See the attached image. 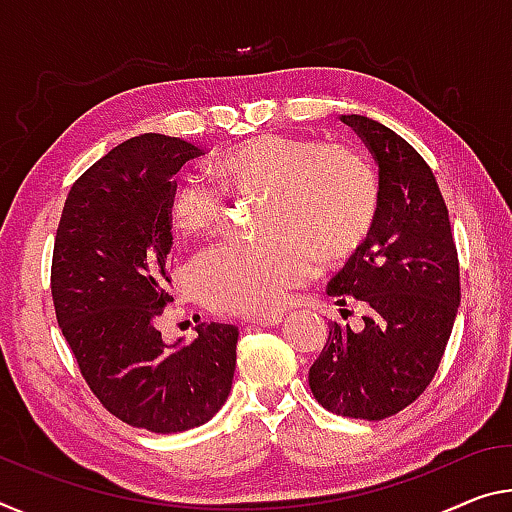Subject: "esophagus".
I'll use <instances>...</instances> for the list:
<instances>
[{
    "mask_svg": "<svg viewBox=\"0 0 512 512\" xmlns=\"http://www.w3.org/2000/svg\"><path fill=\"white\" fill-rule=\"evenodd\" d=\"M280 321L282 314H253L246 319V323H253V326H278Z\"/></svg>",
    "mask_w": 512,
    "mask_h": 512,
    "instance_id": "obj_1",
    "label": "esophagus"
}]
</instances>
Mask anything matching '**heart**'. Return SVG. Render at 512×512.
<instances>
[{
  "instance_id": "b5f03b06",
  "label": "heart",
  "mask_w": 512,
  "mask_h": 512,
  "mask_svg": "<svg viewBox=\"0 0 512 512\" xmlns=\"http://www.w3.org/2000/svg\"><path fill=\"white\" fill-rule=\"evenodd\" d=\"M216 182L184 175L168 200L182 237L212 232L232 196H266L257 243H218L193 262V285L207 305L232 314H266L314 278L321 255H353L378 216L380 184L367 159L346 145L264 134L232 145L212 164Z\"/></svg>"
}]
</instances>
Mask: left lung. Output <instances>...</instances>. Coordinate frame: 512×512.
<instances>
[{"label":"left lung","mask_w":512,"mask_h":512,"mask_svg":"<svg viewBox=\"0 0 512 512\" xmlns=\"http://www.w3.org/2000/svg\"><path fill=\"white\" fill-rule=\"evenodd\" d=\"M378 161L380 202L369 237L328 285L339 305L362 303L364 330L335 321L310 367V389L342 417L380 421L431 385L460 305V266L440 186L392 129L342 116Z\"/></svg>","instance_id":"8db88e82"}]
</instances>
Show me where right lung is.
<instances>
[{
    "label": "right lung",
    "mask_w": 512,
    "mask_h": 512,
    "mask_svg": "<svg viewBox=\"0 0 512 512\" xmlns=\"http://www.w3.org/2000/svg\"><path fill=\"white\" fill-rule=\"evenodd\" d=\"M200 154L164 134L116 145L72 184L54 239V312L86 385L113 417L164 435L212 419L237 364V326H198L189 346L157 328L173 300L168 200Z\"/></svg>",
    "instance_id": "1"
}]
</instances>
